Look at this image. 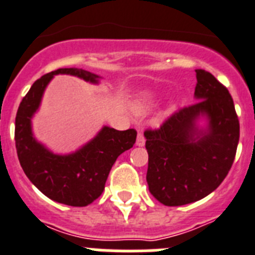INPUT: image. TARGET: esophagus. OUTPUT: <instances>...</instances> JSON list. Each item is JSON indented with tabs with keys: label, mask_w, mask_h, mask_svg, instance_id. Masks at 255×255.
Wrapping results in <instances>:
<instances>
[{
	"label": "esophagus",
	"mask_w": 255,
	"mask_h": 255,
	"mask_svg": "<svg viewBox=\"0 0 255 255\" xmlns=\"http://www.w3.org/2000/svg\"><path fill=\"white\" fill-rule=\"evenodd\" d=\"M136 145L137 146H143V145H145V137H143L142 132H138V134H137Z\"/></svg>",
	"instance_id": "1"
}]
</instances>
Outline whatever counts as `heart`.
<instances>
[{"mask_svg":"<svg viewBox=\"0 0 255 255\" xmlns=\"http://www.w3.org/2000/svg\"><path fill=\"white\" fill-rule=\"evenodd\" d=\"M150 104L149 103H141L138 104V106H137V109L140 110V112H143V110H146L147 108H149Z\"/></svg>","mask_w":255,"mask_h":255,"instance_id":"obj_1","label":"heart"}]
</instances>
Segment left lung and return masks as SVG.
Instances as JSON below:
<instances>
[{
	"instance_id": "left-lung-1",
	"label": "left lung",
	"mask_w": 255,
	"mask_h": 255,
	"mask_svg": "<svg viewBox=\"0 0 255 255\" xmlns=\"http://www.w3.org/2000/svg\"><path fill=\"white\" fill-rule=\"evenodd\" d=\"M196 103L172 114L158 129H146L149 191L161 204L178 207L213 192L234 163L240 125L229 90L213 74L196 69ZM200 116L208 127L199 128Z\"/></svg>"
}]
</instances>
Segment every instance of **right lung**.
I'll return each mask as SVG.
<instances>
[{
  "label": "right lung",
  "instance_id": "add662e5",
  "mask_svg": "<svg viewBox=\"0 0 255 255\" xmlns=\"http://www.w3.org/2000/svg\"><path fill=\"white\" fill-rule=\"evenodd\" d=\"M56 74L75 75L91 83H99L100 78L78 68H61L37 79L23 97L15 118L17 158L30 182L47 198L70 207H86L103 194L113 164L134 145L137 132L133 128L117 130L105 126L95 138L72 154L57 155L46 149L33 137L32 117Z\"/></svg>",
  "mask_w": 255,
  "mask_h": 255
}]
</instances>
